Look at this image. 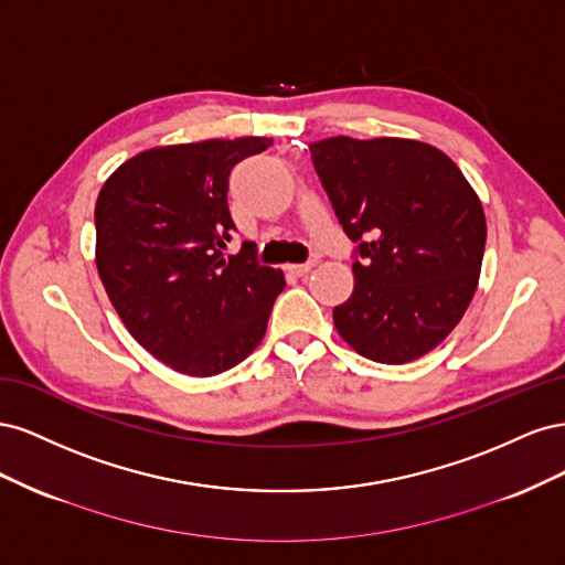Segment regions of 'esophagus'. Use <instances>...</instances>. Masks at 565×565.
<instances>
[{
    "mask_svg": "<svg viewBox=\"0 0 565 565\" xmlns=\"http://www.w3.org/2000/svg\"><path fill=\"white\" fill-rule=\"evenodd\" d=\"M313 266H316V262H306V264H292V266H289V270H292L295 276H306V273H309Z\"/></svg>",
    "mask_w": 565,
    "mask_h": 565,
    "instance_id": "34e87169",
    "label": "esophagus"
}]
</instances>
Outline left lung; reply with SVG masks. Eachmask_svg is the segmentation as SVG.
<instances>
[{"instance_id":"1","label":"left lung","mask_w":565,"mask_h":565,"mask_svg":"<svg viewBox=\"0 0 565 565\" xmlns=\"http://www.w3.org/2000/svg\"><path fill=\"white\" fill-rule=\"evenodd\" d=\"M341 228L355 243L353 295L334 328L374 363L429 353L465 316L481 276L486 214L459 167L429 143H311Z\"/></svg>"}]
</instances>
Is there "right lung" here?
<instances>
[{
  "label": "right lung",
  "instance_id": "1",
  "mask_svg": "<svg viewBox=\"0 0 565 565\" xmlns=\"http://www.w3.org/2000/svg\"><path fill=\"white\" fill-rule=\"evenodd\" d=\"M270 146L264 136L139 152L96 200L100 282L139 344L177 372L212 377L243 363L266 334L280 270L254 243L226 254L231 169Z\"/></svg>",
  "mask_w": 565,
  "mask_h": 565
}]
</instances>
